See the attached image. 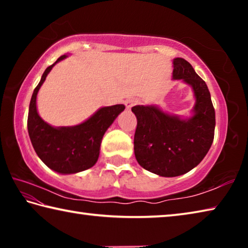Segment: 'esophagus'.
<instances>
[{
  "label": "esophagus",
  "mask_w": 248,
  "mask_h": 248,
  "mask_svg": "<svg viewBox=\"0 0 248 248\" xmlns=\"http://www.w3.org/2000/svg\"><path fill=\"white\" fill-rule=\"evenodd\" d=\"M138 102L136 99H128L127 102H125V106H127L128 109H130L131 107H133L134 105H136Z\"/></svg>",
  "instance_id": "obj_1"
}]
</instances>
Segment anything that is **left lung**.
Here are the masks:
<instances>
[{
    "instance_id": "left-lung-1",
    "label": "left lung",
    "mask_w": 248,
    "mask_h": 248,
    "mask_svg": "<svg viewBox=\"0 0 248 248\" xmlns=\"http://www.w3.org/2000/svg\"><path fill=\"white\" fill-rule=\"evenodd\" d=\"M173 78L192 86L197 99L195 116L183 120L154 106H134L137 117L134 154L151 173L175 177L202 161L215 138L216 112L205 82L185 59H174Z\"/></svg>"
}]
</instances>
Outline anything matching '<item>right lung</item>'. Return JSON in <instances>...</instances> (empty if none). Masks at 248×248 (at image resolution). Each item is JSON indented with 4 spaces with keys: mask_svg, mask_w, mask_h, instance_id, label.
Wrapping results in <instances>:
<instances>
[{
    "mask_svg": "<svg viewBox=\"0 0 248 248\" xmlns=\"http://www.w3.org/2000/svg\"><path fill=\"white\" fill-rule=\"evenodd\" d=\"M65 57L61 56L46 69L39 84L33 90L27 128L31 144L41 161L58 173L73 174L95 165L104 133L125 107L124 105L103 107L89 120L75 127L53 128L45 123L37 112V93L52 66Z\"/></svg>",
    "mask_w": 248,
    "mask_h": 248,
    "instance_id": "add662e5",
    "label": "right lung"
}]
</instances>
